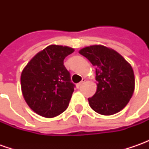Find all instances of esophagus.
I'll return each mask as SVG.
<instances>
[{"mask_svg":"<svg viewBox=\"0 0 149 149\" xmlns=\"http://www.w3.org/2000/svg\"><path fill=\"white\" fill-rule=\"evenodd\" d=\"M85 81H86V79H82V80H81V81H80L79 83L77 84H76V86H77V88H79V87H80V86H81V85H82L83 84L85 83Z\"/></svg>","mask_w":149,"mask_h":149,"instance_id":"1","label":"esophagus"}]
</instances>
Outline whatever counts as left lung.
<instances>
[{
    "label": "left lung",
    "mask_w": 149,
    "mask_h": 149,
    "mask_svg": "<svg viewBox=\"0 0 149 149\" xmlns=\"http://www.w3.org/2000/svg\"><path fill=\"white\" fill-rule=\"evenodd\" d=\"M79 53L95 67L97 90L89 98V106L102 115H112L128 104L135 87L132 66L123 56L104 45H90Z\"/></svg>",
    "instance_id": "1"
}]
</instances>
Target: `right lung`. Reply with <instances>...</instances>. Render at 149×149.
Masks as SVG:
<instances>
[{
	"label": "right lung",
	"instance_id": "add662e5",
	"mask_svg": "<svg viewBox=\"0 0 149 149\" xmlns=\"http://www.w3.org/2000/svg\"><path fill=\"white\" fill-rule=\"evenodd\" d=\"M74 51L68 46L51 45L36 54L22 70V95L39 115L55 117L68 108L74 84L64 60Z\"/></svg>",
	"mask_w": 149,
	"mask_h": 149
}]
</instances>
